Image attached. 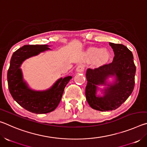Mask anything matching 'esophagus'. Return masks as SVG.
<instances>
[{"instance_id": "esophagus-1", "label": "esophagus", "mask_w": 147, "mask_h": 147, "mask_svg": "<svg viewBox=\"0 0 147 147\" xmlns=\"http://www.w3.org/2000/svg\"><path fill=\"white\" fill-rule=\"evenodd\" d=\"M84 67L82 65H78L76 69V72H78V73H82V72L84 71Z\"/></svg>"}]
</instances>
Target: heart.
<instances>
[{
	"label": "heart",
	"mask_w": 147,
	"mask_h": 147,
	"mask_svg": "<svg viewBox=\"0 0 147 147\" xmlns=\"http://www.w3.org/2000/svg\"><path fill=\"white\" fill-rule=\"evenodd\" d=\"M87 59H94L96 65H102L108 62L110 58V54L106 49H99L96 47H90L86 53Z\"/></svg>",
	"instance_id": "b5f03b06"
}]
</instances>
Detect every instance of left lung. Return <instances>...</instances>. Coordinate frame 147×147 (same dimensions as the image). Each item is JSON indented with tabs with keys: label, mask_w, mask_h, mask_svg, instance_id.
I'll return each mask as SVG.
<instances>
[{
	"label": "left lung",
	"mask_w": 147,
	"mask_h": 147,
	"mask_svg": "<svg viewBox=\"0 0 147 147\" xmlns=\"http://www.w3.org/2000/svg\"><path fill=\"white\" fill-rule=\"evenodd\" d=\"M109 45L115 54L113 61L86 72V100L92 108L101 111L118 108L132 93L135 85L136 67L132 53L122 44L109 43ZM110 76L115 77V81L109 84L107 79ZM100 85L108 86L102 97L96 95Z\"/></svg>",
	"instance_id": "left-lung-1"
}]
</instances>
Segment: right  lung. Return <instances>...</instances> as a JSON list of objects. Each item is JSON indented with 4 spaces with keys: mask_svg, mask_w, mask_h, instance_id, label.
<instances>
[{
    "mask_svg": "<svg viewBox=\"0 0 147 147\" xmlns=\"http://www.w3.org/2000/svg\"><path fill=\"white\" fill-rule=\"evenodd\" d=\"M51 50L47 45H24L11 56L8 71L9 91L12 97L26 110L34 113H47L54 111L60 102L64 89L72 76L58 79L51 88L45 91H34L24 81L20 68L25 59Z\"/></svg>",
    "mask_w": 147,
    "mask_h": 147,
    "instance_id": "add662e5",
    "label": "right lung"
}]
</instances>
